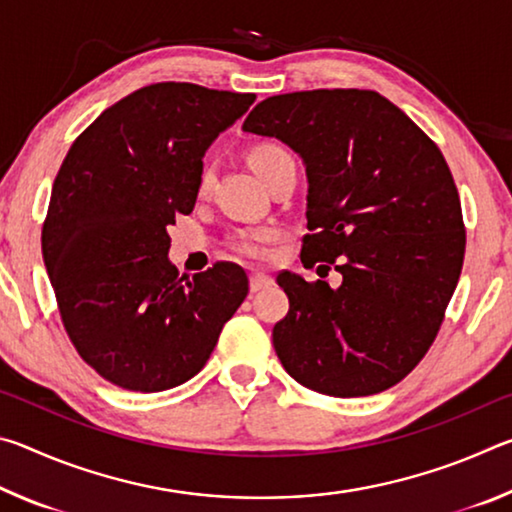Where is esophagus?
Instances as JSON below:
<instances>
[{
    "mask_svg": "<svg viewBox=\"0 0 512 512\" xmlns=\"http://www.w3.org/2000/svg\"><path fill=\"white\" fill-rule=\"evenodd\" d=\"M271 284H273L271 275H266V273H259V271L250 273V291H253V293L262 291V289H266V287H271Z\"/></svg>",
    "mask_w": 512,
    "mask_h": 512,
    "instance_id": "34e87169",
    "label": "esophagus"
}]
</instances>
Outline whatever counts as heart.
I'll return each instance as SVG.
<instances>
[{
  "mask_svg": "<svg viewBox=\"0 0 512 512\" xmlns=\"http://www.w3.org/2000/svg\"><path fill=\"white\" fill-rule=\"evenodd\" d=\"M289 158H293L291 151L280 142H259L248 151L250 167L257 171V176L262 180L277 167V164ZM210 180H212V169L205 164L201 171V180H198V187L205 189L210 185ZM271 239H273L271 230H244L235 237L232 246H235L237 253H241L244 257L262 259L268 253V244H271Z\"/></svg>",
  "mask_w": 512,
  "mask_h": 512,
  "instance_id": "obj_1",
  "label": "heart"
}]
</instances>
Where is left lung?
<instances>
[{
  "mask_svg": "<svg viewBox=\"0 0 512 512\" xmlns=\"http://www.w3.org/2000/svg\"><path fill=\"white\" fill-rule=\"evenodd\" d=\"M244 131L305 162L300 259L343 275L339 289L277 275L289 296L273 327L284 370L332 397L395 386L431 348L463 268L461 198L443 153L395 103L354 88L268 97Z\"/></svg>",
  "mask_w": 512,
  "mask_h": 512,
  "instance_id": "obj_1",
  "label": "left lung"
}]
</instances>
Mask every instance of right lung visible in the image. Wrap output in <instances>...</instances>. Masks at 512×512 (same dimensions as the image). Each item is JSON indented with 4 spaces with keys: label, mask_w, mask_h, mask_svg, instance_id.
<instances>
[{
    "label": "right lung",
    "mask_w": 512,
    "mask_h": 512,
    "mask_svg": "<svg viewBox=\"0 0 512 512\" xmlns=\"http://www.w3.org/2000/svg\"><path fill=\"white\" fill-rule=\"evenodd\" d=\"M253 101L146 85L103 110L60 164L42 257L69 341L110 384L158 393L192 379L248 296L237 264L178 275L167 228L194 210L207 146Z\"/></svg>",
    "instance_id": "right-lung-1"
}]
</instances>
